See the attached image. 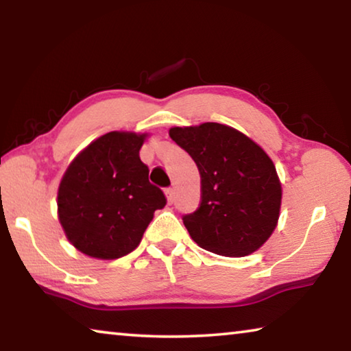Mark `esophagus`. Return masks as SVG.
Segmentation results:
<instances>
[{"instance_id":"1","label":"esophagus","mask_w":351,"mask_h":351,"mask_svg":"<svg viewBox=\"0 0 351 351\" xmlns=\"http://www.w3.org/2000/svg\"><path fill=\"white\" fill-rule=\"evenodd\" d=\"M165 197H167V202H169V204H171L175 202V191L173 187H167L165 189Z\"/></svg>"}]
</instances>
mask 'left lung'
Wrapping results in <instances>:
<instances>
[{
	"label": "left lung",
	"instance_id": "1",
	"mask_svg": "<svg viewBox=\"0 0 351 351\" xmlns=\"http://www.w3.org/2000/svg\"><path fill=\"white\" fill-rule=\"evenodd\" d=\"M170 137L202 176V203L182 215L189 234L221 256L256 252L280 217L281 184L271 159L252 138L220 123L171 128Z\"/></svg>",
	"mask_w": 351,
	"mask_h": 351
}]
</instances>
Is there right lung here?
I'll list each match as a JSON object with an SVG mask.
<instances>
[{
  "label": "right lung",
  "mask_w": 351,
  "mask_h": 351,
  "mask_svg": "<svg viewBox=\"0 0 351 351\" xmlns=\"http://www.w3.org/2000/svg\"><path fill=\"white\" fill-rule=\"evenodd\" d=\"M143 141L145 134L108 132L66 169L58 192L59 221L84 254L117 259L131 253L154 210L167 204L138 156Z\"/></svg>",
  "instance_id": "obj_1"
}]
</instances>
